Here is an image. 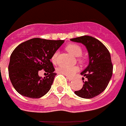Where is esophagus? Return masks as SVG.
Instances as JSON below:
<instances>
[{
	"mask_svg": "<svg viewBox=\"0 0 126 126\" xmlns=\"http://www.w3.org/2000/svg\"><path fill=\"white\" fill-rule=\"evenodd\" d=\"M66 78L67 79H68L69 81H72V80L73 79V78H70V77H68V76H67V77H66Z\"/></svg>",
	"mask_w": 126,
	"mask_h": 126,
	"instance_id": "34e87169",
	"label": "esophagus"
}]
</instances>
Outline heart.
Returning <instances> with one entry per match:
<instances>
[{"label": "heart", "instance_id": "obj_1", "mask_svg": "<svg viewBox=\"0 0 126 126\" xmlns=\"http://www.w3.org/2000/svg\"><path fill=\"white\" fill-rule=\"evenodd\" d=\"M65 50L71 55L74 57H76V61L81 64H84L86 61V59L84 56L82 55L83 53V48L80 45L76 44V43H70L65 47ZM58 55H59V51H55L52 54L51 57V61L53 64H56L57 61ZM79 70L78 66L73 65V66H60L58 67L57 71L58 73L66 76L68 77L73 76L76 73H77Z\"/></svg>", "mask_w": 126, "mask_h": 126}]
</instances>
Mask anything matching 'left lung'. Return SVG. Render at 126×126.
<instances>
[{"instance_id": "left-lung-1", "label": "left lung", "mask_w": 126, "mask_h": 126, "mask_svg": "<svg viewBox=\"0 0 126 126\" xmlns=\"http://www.w3.org/2000/svg\"><path fill=\"white\" fill-rule=\"evenodd\" d=\"M71 40L85 45L90 59L89 65L81 73L88 80L83 81L82 88L74 93L83 98L95 97L106 89L112 76L113 65L110 52L100 41L92 36L86 35Z\"/></svg>"}]
</instances>
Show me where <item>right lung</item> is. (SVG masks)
Wrapping results in <instances>:
<instances>
[{
  "label": "right lung",
  "mask_w": 126,
  "mask_h": 126,
  "mask_svg": "<svg viewBox=\"0 0 126 126\" xmlns=\"http://www.w3.org/2000/svg\"><path fill=\"white\" fill-rule=\"evenodd\" d=\"M64 40L30 39L21 43L11 53L9 76L15 90L21 95L39 98L50 89L55 78L52 55ZM43 69L47 76L42 79L38 73Z\"/></svg>",
  "instance_id": "obj_1"
}]
</instances>
